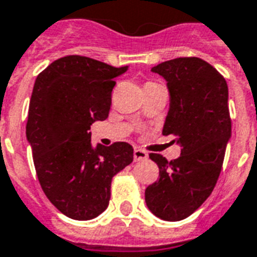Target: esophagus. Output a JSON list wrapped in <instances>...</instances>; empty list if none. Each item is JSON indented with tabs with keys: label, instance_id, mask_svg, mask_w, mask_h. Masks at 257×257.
I'll use <instances>...</instances> for the list:
<instances>
[{
	"label": "esophagus",
	"instance_id": "1",
	"mask_svg": "<svg viewBox=\"0 0 257 257\" xmlns=\"http://www.w3.org/2000/svg\"><path fill=\"white\" fill-rule=\"evenodd\" d=\"M134 158H135V161H144V159H147L148 155L146 151H143V150H140V148H135Z\"/></svg>",
	"mask_w": 257,
	"mask_h": 257
}]
</instances>
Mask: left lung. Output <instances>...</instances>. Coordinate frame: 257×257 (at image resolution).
Wrapping results in <instances>:
<instances>
[{"instance_id":"8db88e82","label":"left lung","mask_w":257,"mask_h":257,"mask_svg":"<svg viewBox=\"0 0 257 257\" xmlns=\"http://www.w3.org/2000/svg\"><path fill=\"white\" fill-rule=\"evenodd\" d=\"M167 81L170 109L163 125L173 135L181 155L167 162L150 154L159 178L146 189V203L163 220L185 219L207 200L222 170L231 136L229 91L225 77L197 57H180L154 66Z\"/></svg>"}]
</instances>
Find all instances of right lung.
<instances>
[{
	"mask_svg": "<svg viewBox=\"0 0 257 257\" xmlns=\"http://www.w3.org/2000/svg\"><path fill=\"white\" fill-rule=\"evenodd\" d=\"M126 69L66 56L35 80L26 135L42 189L68 218L88 220L102 214L113 177L134 161L131 144L94 148L88 132L92 122L109 117L115 77Z\"/></svg>",
	"mask_w": 257,
	"mask_h": 257,
	"instance_id": "obj_1",
	"label": "right lung"
}]
</instances>
